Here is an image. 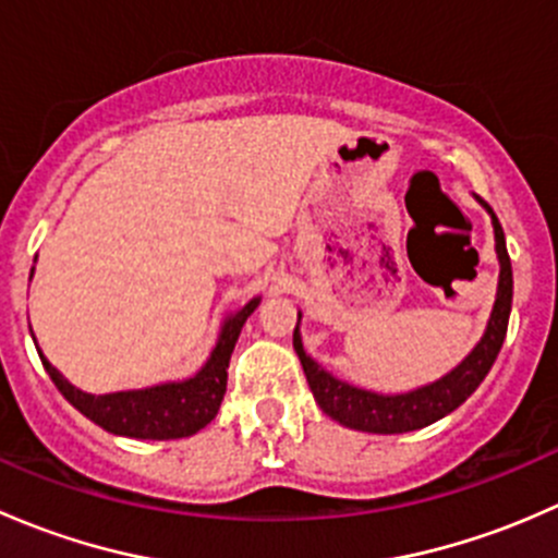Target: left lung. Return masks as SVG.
Masks as SVG:
<instances>
[{
	"label": "left lung",
	"instance_id": "left-lung-1",
	"mask_svg": "<svg viewBox=\"0 0 558 558\" xmlns=\"http://www.w3.org/2000/svg\"><path fill=\"white\" fill-rule=\"evenodd\" d=\"M483 207L492 216L494 227V243H497L499 258V286L497 300H494L492 318H488L486 331H483L481 342L472 348L470 356L453 367L451 373L442 375L435 384H426L421 388L404 393H375L367 388H356L345 380L335 378L326 373L318 362H313L302 348L300 335V318H296L294 329V351L300 356L302 369L307 375V386H311L315 402L320 404L329 418L340 421L348 429L373 432V435H402V432L424 429V426L435 424L442 415L453 413L477 386L488 375L492 364L497 362V353L502 348L505 335H508V318L510 305H513V267H510L508 245H505V232L499 218L494 216L492 207L477 196Z\"/></svg>",
	"mask_w": 558,
	"mask_h": 558
}]
</instances>
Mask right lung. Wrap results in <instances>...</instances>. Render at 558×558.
I'll list each match as a JSON object with an SVG mask.
<instances>
[{"label":"right lung","mask_w":558,"mask_h":558,"mask_svg":"<svg viewBox=\"0 0 558 558\" xmlns=\"http://www.w3.org/2000/svg\"><path fill=\"white\" fill-rule=\"evenodd\" d=\"M258 296L251 300L243 311L232 313L221 326L216 348L205 367L189 380L178 384H159L150 388H137V391H116V393H86L75 388L48 359H43L45 373L50 375L56 388L64 393L66 402L81 410L86 418L102 426L110 435L134 437V440H178V437H191L205 429L216 418L218 408L227 393V369L232 359L234 342L243 331L247 315L258 307Z\"/></svg>","instance_id":"1"}]
</instances>
